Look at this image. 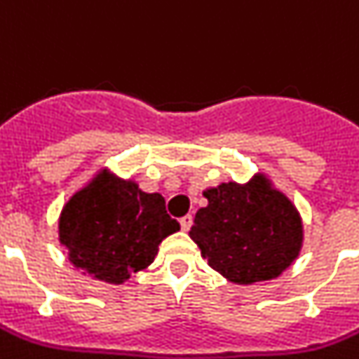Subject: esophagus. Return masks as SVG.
I'll return each mask as SVG.
<instances>
[{"label":"esophagus","instance_id":"obj_1","mask_svg":"<svg viewBox=\"0 0 359 359\" xmlns=\"http://www.w3.org/2000/svg\"><path fill=\"white\" fill-rule=\"evenodd\" d=\"M180 226H182L183 231H189V229H191V226H192V216H191V215L183 216L182 220H180Z\"/></svg>","mask_w":359,"mask_h":359}]
</instances>
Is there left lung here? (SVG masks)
Instances as JSON below:
<instances>
[{
	"instance_id": "left-lung-1",
	"label": "left lung",
	"mask_w": 359,
	"mask_h": 359,
	"mask_svg": "<svg viewBox=\"0 0 359 359\" xmlns=\"http://www.w3.org/2000/svg\"><path fill=\"white\" fill-rule=\"evenodd\" d=\"M201 194L207 205L194 216L189 236L215 271L248 286L277 279L295 262L304 242L303 218L268 174Z\"/></svg>"
}]
</instances>
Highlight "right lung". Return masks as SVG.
Here are the masks:
<instances>
[{"mask_svg":"<svg viewBox=\"0 0 359 359\" xmlns=\"http://www.w3.org/2000/svg\"><path fill=\"white\" fill-rule=\"evenodd\" d=\"M180 231L159 192H144L100 167L62 207L58 242L67 259L91 279L123 284L152 264L159 244Z\"/></svg>","mask_w":359,"mask_h":359,"instance_id":"right-lung-1","label":"right lung"}]
</instances>
